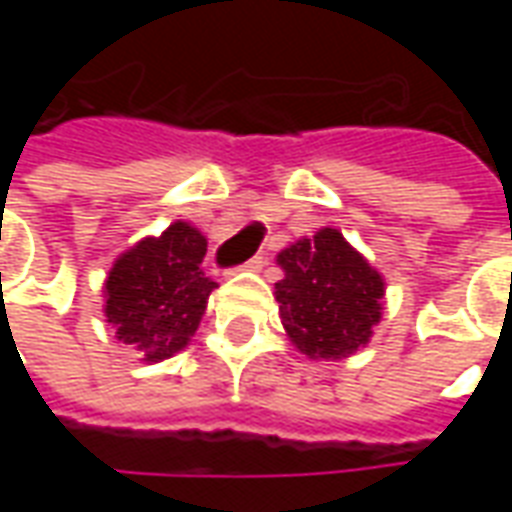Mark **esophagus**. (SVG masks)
Masks as SVG:
<instances>
[{
  "mask_svg": "<svg viewBox=\"0 0 512 512\" xmlns=\"http://www.w3.org/2000/svg\"><path fill=\"white\" fill-rule=\"evenodd\" d=\"M266 257L263 255H255V257H249V260H246L244 266H238L235 268V271H260V268H266Z\"/></svg>",
  "mask_w": 512,
  "mask_h": 512,
  "instance_id": "34e87169",
  "label": "esophagus"
}]
</instances>
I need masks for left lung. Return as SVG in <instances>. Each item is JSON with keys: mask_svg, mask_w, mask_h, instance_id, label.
Returning a JSON list of instances; mask_svg holds the SVG:
<instances>
[{"mask_svg": "<svg viewBox=\"0 0 512 512\" xmlns=\"http://www.w3.org/2000/svg\"><path fill=\"white\" fill-rule=\"evenodd\" d=\"M277 301L290 340L310 359H343L370 340L384 282L365 257L326 227L279 255Z\"/></svg>", "mask_w": 512, "mask_h": 512, "instance_id": "8db88e82", "label": "left lung"}]
</instances>
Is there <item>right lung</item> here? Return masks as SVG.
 <instances>
[{"instance_id": "add662e5", "label": "right lung", "mask_w": 512, "mask_h": 512, "mask_svg": "<svg viewBox=\"0 0 512 512\" xmlns=\"http://www.w3.org/2000/svg\"><path fill=\"white\" fill-rule=\"evenodd\" d=\"M208 244L186 222L161 238H145L120 257L106 279V318L123 343L161 362L197 332L216 282L202 274Z\"/></svg>"}]
</instances>
